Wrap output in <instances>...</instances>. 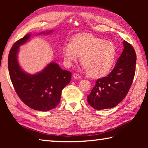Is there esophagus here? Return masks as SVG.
I'll use <instances>...</instances> for the list:
<instances>
[{
  "mask_svg": "<svg viewBox=\"0 0 148 148\" xmlns=\"http://www.w3.org/2000/svg\"><path fill=\"white\" fill-rule=\"evenodd\" d=\"M73 77H74V78L75 79H81V76H80L79 75H78L77 74H73Z\"/></svg>",
  "mask_w": 148,
  "mask_h": 148,
  "instance_id": "1",
  "label": "esophagus"
}]
</instances>
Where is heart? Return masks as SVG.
<instances>
[{"instance_id": "obj_1", "label": "heart", "mask_w": 148, "mask_h": 148, "mask_svg": "<svg viewBox=\"0 0 148 148\" xmlns=\"http://www.w3.org/2000/svg\"><path fill=\"white\" fill-rule=\"evenodd\" d=\"M64 63L71 67L81 57L83 67L89 76L101 78L111 71L116 57L115 44L91 34H79L62 47Z\"/></svg>"}]
</instances>
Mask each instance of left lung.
<instances>
[{"label":"left lung","instance_id":"left-lung-1","mask_svg":"<svg viewBox=\"0 0 148 148\" xmlns=\"http://www.w3.org/2000/svg\"><path fill=\"white\" fill-rule=\"evenodd\" d=\"M123 50L114 69L107 76L99 79L87 96V102L96 110L111 108L126 96L133 81L136 56L133 47L123 41Z\"/></svg>","mask_w":148,"mask_h":148}]
</instances>
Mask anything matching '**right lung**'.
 <instances>
[{
	"label": "right lung",
	"mask_w": 148,
	"mask_h": 148,
	"mask_svg": "<svg viewBox=\"0 0 148 148\" xmlns=\"http://www.w3.org/2000/svg\"><path fill=\"white\" fill-rule=\"evenodd\" d=\"M53 31H42L39 34H48ZM31 37L28 33L17 40L8 56V71L11 81L22 101L34 110L47 112L53 109L60 102L62 90L71 79V72L64 71L57 62H51L37 73L29 74L19 64V47L26 44Z\"/></svg>",
	"instance_id": "1"
}]
</instances>
